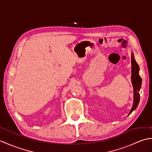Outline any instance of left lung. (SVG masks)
Instances as JSON below:
<instances>
[{
  "label": "left lung",
  "instance_id": "8db88e82",
  "mask_svg": "<svg viewBox=\"0 0 152 152\" xmlns=\"http://www.w3.org/2000/svg\"><path fill=\"white\" fill-rule=\"evenodd\" d=\"M131 65H132V69H131V82L133 86V91H134V101H133V105L132 107L131 110H130L129 114L130 115L133 111H134L135 109L137 108L138 103L140 101V94L138 91H140L141 85H142V78L139 76V66H138L137 63L134 59V55L132 53L131 55Z\"/></svg>",
  "mask_w": 152,
  "mask_h": 152
}]
</instances>
